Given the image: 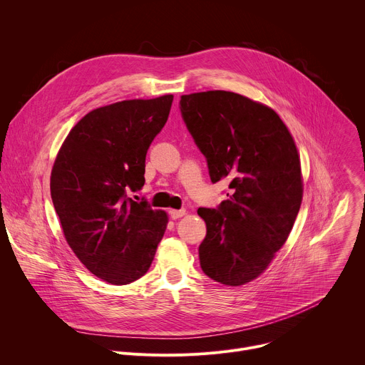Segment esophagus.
I'll return each mask as SVG.
<instances>
[{
    "label": "esophagus",
    "mask_w": 365,
    "mask_h": 365,
    "mask_svg": "<svg viewBox=\"0 0 365 365\" xmlns=\"http://www.w3.org/2000/svg\"><path fill=\"white\" fill-rule=\"evenodd\" d=\"M169 215H170L172 220H179V218H182V217L186 215V211H185V210H170V211H169Z\"/></svg>",
    "instance_id": "obj_1"
}]
</instances>
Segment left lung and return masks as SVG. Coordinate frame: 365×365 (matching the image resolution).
Here are the masks:
<instances>
[{
    "label": "left lung",
    "mask_w": 365,
    "mask_h": 365,
    "mask_svg": "<svg viewBox=\"0 0 365 365\" xmlns=\"http://www.w3.org/2000/svg\"><path fill=\"white\" fill-rule=\"evenodd\" d=\"M180 111L212 183L230 180L218 210L199 207L203 273L225 286L262 276L286 242L303 197L296 143L279 114L230 91L183 95Z\"/></svg>",
    "instance_id": "obj_1"
}]
</instances>
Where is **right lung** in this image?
<instances>
[{"label":"right lung","instance_id":"right-lung-1","mask_svg":"<svg viewBox=\"0 0 365 365\" xmlns=\"http://www.w3.org/2000/svg\"><path fill=\"white\" fill-rule=\"evenodd\" d=\"M172 102L168 93L92 110L69 131L51 169V200L66 242L110 284L144 276L165 235L168 214L125 192L144 186L145 154Z\"/></svg>","mask_w":365,"mask_h":365}]
</instances>
